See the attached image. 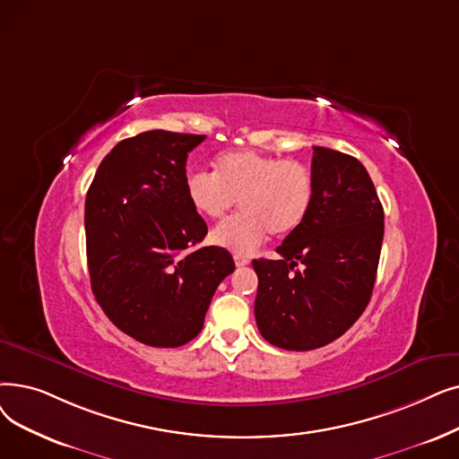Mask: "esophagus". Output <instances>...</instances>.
<instances>
[{
  "instance_id": "1",
  "label": "esophagus",
  "mask_w": 459,
  "mask_h": 459,
  "mask_svg": "<svg viewBox=\"0 0 459 459\" xmlns=\"http://www.w3.org/2000/svg\"><path fill=\"white\" fill-rule=\"evenodd\" d=\"M234 263H236V266H246V264H249V258L242 256V255H234Z\"/></svg>"
}]
</instances>
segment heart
Masks as SVG:
<instances>
[{
  "label": "heart",
  "mask_w": 459,
  "mask_h": 459,
  "mask_svg": "<svg viewBox=\"0 0 459 459\" xmlns=\"http://www.w3.org/2000/svg\"><path fill=\"white\" fill-rule=\"evenodd\" d=\"M186 191L191 206L208 219L223 217L240 201L242 212L217 225L212 240L236 255H249L268 232L283 238L304 225L315 187L302 163L234 150L215 159V172H189Z\"/></svg>",
  "instance_id": "b5f03b06"
}]
</instances>
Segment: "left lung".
I'll return each mask as SVG.
<instances>
[{
  "instance_id": "1",
  "label": "left lung",
  "mask_w": 459,
  "mask_h": 459,
  "mask_svg": "<svg viewBox=\"0 0 459 459\" xmlns=\"http://www.w3.org/2000/svg\"><path fill=\"white\" fill-rule=\"evenodd\" d=\"M311 176L315 193L304 225L275 249L277 261H253L258 332L287 351L325 347L358 321L369 304L385 236L383 204L356 157L313 146Z\"/></svg>"
}]
</instances>
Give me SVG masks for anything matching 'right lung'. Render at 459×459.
Returning a JSON list of instances; mask_svg holds the SVG:
<instances>
[{
  "label": "right lung",
  "mask_w": 459,
  "mask_h": 459,
  "mask_svg": "<svg viewBox=\"0 0 459 459\" xmlns=\"http://www.w3.org/2000/svg\"><path fill=\"white\" fill-rule=\"evenodd\" d=\"M204 134L146 131L117 143L86 196V255L97 304L150 347H180L203 330L225 247H201L208 227L186 191L187 153Z\"/></svg>",
  "instance_id": "add662e5"
}]
</instances>
